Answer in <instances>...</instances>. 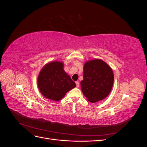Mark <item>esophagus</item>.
Instances as JSON below:
<instances>
[{"label":"esophagus","mask_w":147,"mask_h":147,"mask_svg":"<svg viewBox=\"0 0 147 147\" xmlns=\"http://www.w3.org/2000/svg\"><path fill=\"white\" fill-rule=\"evenodd\" d=\"M75 83H76V85H77V87L78 88L80 86V84H79V82L78 81H77L76 82H75Z\"/></svg>","instance_id":"esophagus-1"}]
</instances>
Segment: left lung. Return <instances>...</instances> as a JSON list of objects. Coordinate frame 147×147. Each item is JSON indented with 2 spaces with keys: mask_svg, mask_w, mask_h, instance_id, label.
Listing matches in <instances>:
<instances>
[{
  "mask_svg": "<svg viewBox=\"0 0 147 147\" xmlns=\"http://www.w3.org/2000/svg\"><path fill=\"white\" fill-rule=\"evenodd\" d=\"M113 80L112 69L104 61L96 59L84 64L81 88L83 94L91 103L103 100L110 94Z\"/></svg>",
  "mask_w": 147,
  "mask_h": 147,
  "instance_id": "obj_1",
  "label": "left lung"
}]
</instances>
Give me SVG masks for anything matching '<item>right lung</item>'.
I'll return each mask as SVG.
<instances>
[{"label": "right lung", "mask_w": 147, "mask_h": 147, "mask_svg": "<svg viewBox=\"0 0 147 147\" xmlns=\"http://www.w3.org/2000/svg\"><path fill=\"white\" fill-rule=\"evenodd\" d=\"M40 91L46 98L58 101L76 84L64 70V64L54 61L48 63L39 73L37 79Z\"/></svg>", "instance_id": "1"}]
</instances>
